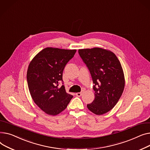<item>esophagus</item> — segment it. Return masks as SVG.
<instances>
[{"mask_svg":"<svg viewBox=\"0 0 150 150\" xmlns=\"http://www.w3.org/2000/svg\"><path fill=\"white\" fill-rule=\"evenodd\" d=\"M83 94V92H81V93H76V95L78 97H81L82 95Z\"/></svg>","mask_w":150,"mask_h":150,"instance_id":"obj_1","label":"esophagus"}]
</instances>
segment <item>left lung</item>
I'll return each mask as SVG.
<instances>
[{
  "mask_svg": "<svg viewBox=\"0 0 150 150\" xmlns=\"http://www.w3.org/2000/svg\"><path fill=\"white\" fill-rule=\"evenodd\" d=\"M90 72L95 99L87 108L97 115H102L114 108L125 86L124 71L120 62L112 52L100 48L78 51Z\"/></svg>",
  "mask_w": 150,
  "mask_h": 150,
  "instance_id": "obj_1",
  "label": "left lung"
}]
</instances>
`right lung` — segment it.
Segmentation results:
<instances>
[{"label": "right lung", "instance_id": "1", "mask_svg": "<svg viewBox=\"0 0 150 150\" xmlns=\"http://www.w3.org/2000/svg\"><path fill=\"white\" fill-rule=\"evenodd\" d=\"M76 50L48 47L35 56L29 64L26 79L34 103L45 113L55 116L64 111L73 96L67 93L65 86L58 87L62 80L67 64Z\"/></svg>", "mask_w": 150, "mask_h": 150}]
</instances>
